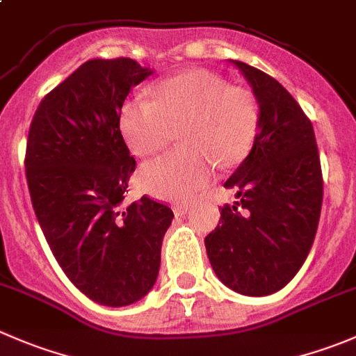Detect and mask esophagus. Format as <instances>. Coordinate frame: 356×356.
I'll return each mask as SVG.
<instances>
[{
	"mask_svg": "<svg viewBox=\"0 0 356 356\" xmlns=\"http://www.w3.org/2000/svg\"><path fill=\"white\" fill-rule=\"evenodd\" d=\"M175 216H184L189 212V203H175L174 205Z\"/></svg>",
	"mask_w": 356,
	"mask_h": 356,
	"instance_id": "obj_1",
	"label": "esophagus"
}]
</instances>
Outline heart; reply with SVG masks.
I'll list each match as a JSON object with an SVG mask.
<instances>
[{"instance_id": "heart-1", "label": "heart", "mask_w": 356, "mask_h": 356, "mask_svg": "<svg viewBox=\"0 0 356 356\" xmlns=\"http://www.w3.org/2000/svg\"><path fill=\"white\" fill-rule=\"evenodd\" d=\"M120 127L137 156L165 149L179 130L182 146L147 161L137 172L140 191L181 202L207 186L216 161L234 167L250 151L259 127L254 94L231 86L207 69H189L158 83L154 101L144 95L125 101Z\"/></svg>"}]
</instances>
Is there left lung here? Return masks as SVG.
Returning <instances> with one entry per match:
<instances>
[{
  "label": "left lung",
  "instance_id": "obj_1",
  "mask_svg": "<svg viewBox=\"0 0 356 356\" xmlns=\"http://www.w3.org/2000/svg\"><path fill=\"white\" fill-rule=\"evenodd\" d=\"M231 62L252 86L259 127L248 156L224 182L238 202L220 209L205 247L226 287L261 298L284 289L308 257L322 210V168L313 125L296 99L270 74Z\"/></svg>",
  "mask_w": 356,
  "mask_h": 356
}]
</instances>
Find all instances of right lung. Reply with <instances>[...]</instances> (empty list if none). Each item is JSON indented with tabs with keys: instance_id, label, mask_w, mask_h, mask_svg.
I'll return each mask as SVG.
<instances>
[{
	"instance_id": "1",
	"label": "right lung",
	"mask_w": 356,
	"mask_h": 356,
	"mask_svg": "<svg viewBox=\"0 0 356 356\" xmlns=\"http://www.w3.org/2000/svg\"><path fill=\"white\" fill-rule=\"evenodd\" d=\"M153 72L132 58L86 60L44 95L27 137V186L44 238L65 277L111 308L153 289L174 219L147 196L123 207L136 160L120 111Z\"/></svg>"
}]
</instances>
